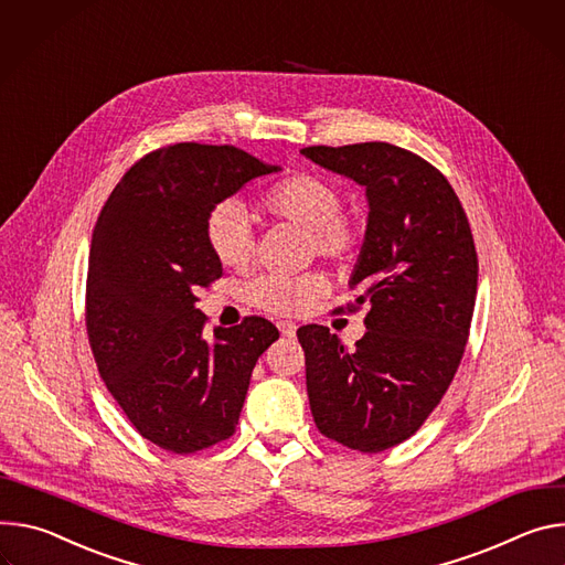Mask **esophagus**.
<instances>
[{
	"label": "esophagus",
	"mask_w": 565,
	"mask_h": 565,
	"mask_svg": "<svg viewBox=\"0 0 565 565\" xmlns=\"http://www.w3.org/2000/svg\"><path fill=\"white\" fill-rule=\"evenodd\" d=\"M278 330H280V334L287 337V339L296 337V323H291V321H280V323H278Z\"/></svg>",
	"instance_id": "obj_1"
}]
</instances>
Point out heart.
Masks as SVG:
<instances>
[{"label": "heart", "mask_w": 565, "mask_h": 565, "mask_svg": "<svg viewBox=\"0 0 565 565\" xmlns=\"http://www.w3.org/2000/svg\"><path fill=\"white\" fill-rule=\"evenodd\" d=\"M341 188L332 179L315 172L282 179L263 195L267 213L305 226L309 231V248L334 263L354 258L363 242L361 222L341 211ZM204 237L211 254L224 267L242 269L254 256V226L246 206L237 200H224L211 209ZM326 291L328 280L319 271L298 276L260 274L244 285L246 300L271 315H300Z\"/></svg>", "instance_id": "1"}]
</instances>
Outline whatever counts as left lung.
Segmentation results:
<instances>
[{"instance_id":"left-lung-1","label":"left lung","mask_w":565,"mask_h":565,"mask_svg":"<svg viewBox=\"0 0 565 565\" xmlns=\"http://www.w3.org/2000/svg\"><path fill=\"white\" fill-rule=\"evenodd\" d=\"M365 188L367 226L350 287L365 334L348 350L323 326L300 328L309 408L330 440L386 451L440 404L469 339L478 256L465 209L447 177L382 141L300 150Z\"/></svg>"}]
</instances>
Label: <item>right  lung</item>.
Here are the masks:
<instances>
[{
    "instance_id": "add662e5",
    "label": "right lung",
    "mask_w": 565,
    "mask_h": 565,
    "mask_svg": "<svg viewBox=\"0 0 565 565\" xmlns=\"http://www.w3.org/2000/svg\"><path fill=\"white\" fill-rule=\"evenodd\" d=\"M235 146L174 143L116 183L92 235L85 323L100 377L135 428L172 454L235 433L258 356L280 337L248 317L204 337L200 287L222 276L204 224L250 179L278 172Z\"/></svg>"
}]
</instances>
